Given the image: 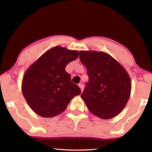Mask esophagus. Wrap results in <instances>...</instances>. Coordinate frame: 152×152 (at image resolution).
Instances as JSON below:
<instances>
[{
  "label": "esophagus",
  "instance_id": "esophagus-1",
  "mask_svg": "<svg viewBox=\"0 0 152 152\" xmlns=\"http://www.w3.org/2000/svg\"><path fill=\"white\" fill-rule=\"evenodd\" d=\"M78 86H79V88H80V89H81V91L82 92L83 91V84H82V83H79Z\"/></svg>",
  "mask_w": 152,
  "mask_h": 152
}]
</instances>
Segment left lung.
<instances>
[{
  "instance_id": "left-lung-1",
  "label": "left lung",
  "mask_w": 152,
  "mask_h": 152,
  "mask_svg": "<svg viewBox=\"0 0 152 152\" xmlns=\"http://www.w3.org/2000/svg\"><path fill=\"white\" fill-rule=\"evenodd\" d=\"M80 59L89 76L81 95L89 110L103 119L117 116L131 95V82L127 70L104 51H80Z\"/></svg>"
}]
</instances>
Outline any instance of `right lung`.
Returning a JSON list of instances; mask_svg holds the SVG:
<instances>
[{
  "instance_id": "right-lung-1",
  "label": "right lung",
  "mask_w": 152,
  "mask_h": 152,
  "mask_svg": "<svg viewBox=\"0 0 152 152\" xmlns=\"http://www.w3.org/2000/svg\"><path fill=\"white\" fill-rule=\"evenodd\" d=\"M79 53L59 46L46 51L28 68L21 90L30 108L44 118H52L65 110L70 101L81 93L65 71L66 64Z\"/></svg>"
}]
</instances>
